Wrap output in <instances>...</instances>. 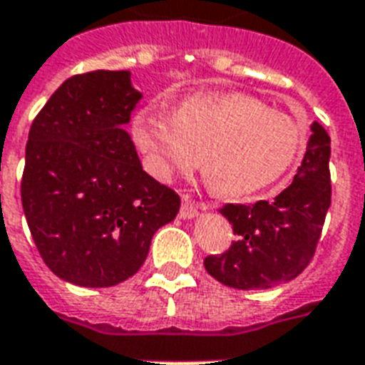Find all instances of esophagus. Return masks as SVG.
Listing matches in <instances>:
<instances>
[{"mask_svg":"<svg viewBox=\"0 0 365 365\" xmlns=\"http://www.w3.org/2000/svg\"><path fill=\"white\" fill-rule=\"evenodd\" d=\"M199 209H212V203H205V201H193L191 197L183 195L182 209H180V217L193 218Z\"/></svg>","mask_w":365,"mask_h":365,"instance_id":"34e87169","label":"esophagus"}]
</instances>
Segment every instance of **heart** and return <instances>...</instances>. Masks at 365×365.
Listing matches in <instances>:
<instances>
[{
  "label": "heart",
  "mask_w": 365,
  "mask_h": 365,
  "mask_svg": "<svg viewBox=\"0 0 365 365\" xmlns=\"http://www.w3.org/2000/svg\"><path fill=\"white\" fill-rule=\"evenodd\" d=\"M133 137L158 180L203 164L210 185L228 197L257 193L282 180L307 147L306 123L251 94H193L175 112L143 106Z\"/></svg>",
  "instance_id": "heart-1"
}]
</instances>
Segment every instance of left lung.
Instances as JSON below:
<instances>
[{
  "label": "left lung",
  "mask_w": 365,
  "mask_h": 365,
  "mask_svg": "<svg viewBox=\"0 0 365 365\" xmlns=\"http://www.w3.org/2000/svg\"><path fill=\"white\" fill-rule=\"evenodd\" d=\"M329 158L331 137L315 121L298 174L274 201L224 205L220 215L237 237L224 253L205 257L212 279L237 290H265L309 265L331 207Z\"/></svg>",
  "instance_id": "8db88e82"
}]
</instances>
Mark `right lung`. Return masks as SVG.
Listing matches in <instances>:
<instances>
[{"mask_svg":"<svg viewBox=\"0 0 365 365\" xmlns=\"http://www.w3.org/2000/svg\"><path fill=\"white\" fill-rule=\"evenodd\" d=\"M129 71L67 79L34 118L21 201L48 269L86 288L133 277L155 232L172 222L180 195L143 170L123 125L141 94Z\"/></svg>","mask_w":365,"mask_h":365,"instance_id":"right-lung-1","label":"right lung"}]
</instances>
